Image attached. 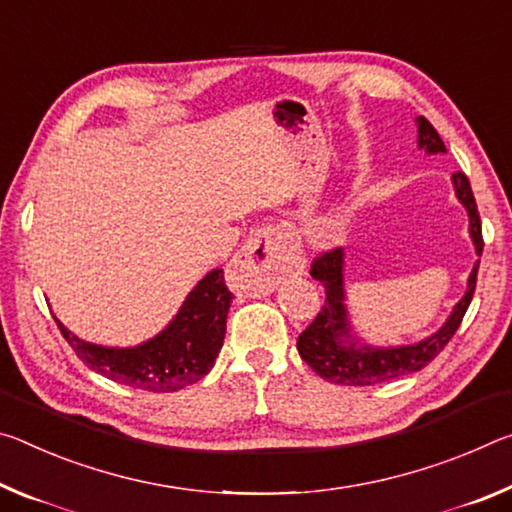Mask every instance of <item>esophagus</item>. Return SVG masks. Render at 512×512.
Segmentation results:
<instances>
[{
	"instance_id": "34e87169",
	"label": "esophagus",
	"mask_w": 512,
	"mask_h": 512,
	"mask_svg": "<svg viewBox=\"0 0 512 512\" xmlns=\"http://www.w3.org/2000/svg\"><path fill=\"white\" fill-rule=\"evenodd\" d=\"M290 236L279 224L258 229L226 270V283L240 295H270L283 276L297 267Z\"/></svg>"
}]
</instances>
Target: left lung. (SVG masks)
<instances>
[{
  "mask_svg": "<svg viewBox=\"0 0 512 512\" xmlns=\"http://www.w3.org/2000/svg\"><path fill=\"white\" fill-rule=\"evenodd\" d=\"M417 124V147L426 154H447V147L438 131L426 117H415ZM454 192L460 204L465 206L469 217V238L474 242L476 256L483 254V236H481V217L476 211V201L469 188V181L463 172H456ZM476 261L467 279L465 295L458 299L454 311L447 317V322L438 331L426 335L424 340L413 342V345H395V347H376L365 342L354 331L347 311V295H345V251L333 249L329 254H322L313 263L311 276L320 281L326 292V301L322 311L317 313L313 324L299 335L297 349L299 356L311 365L315 374L322 379L340 385H376L385 381H395L401 376L420 372L431 360L445 349L447 342L454 338L460 322L469 308V301L474 297L476 288V272H479Z\"/></svg>",
  "mask_w": 512,
  "mask_h": 512,
  "instance_id": "left-lung-1",
  "label": "left lung"
}]
</instances>
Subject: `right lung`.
<instances>
[{"label": "right lung", "mask_w": 512, "mask_h": 512, "mask_svg": "<svg viewBox=\"0 0 512 512\" xmlns=\"http://www.w3.org/2000/svg\"><path fill=\"white\" fill-rule=\"evenodd\" d=\"M233 295L224 272L211 270L183 299L177 315L136 347H104L81 340L54 317L63 338L92 372L149 392H177L204 379L224 345Z\"/></svg>", "instance_id": "obj_1"}]
</instances>
